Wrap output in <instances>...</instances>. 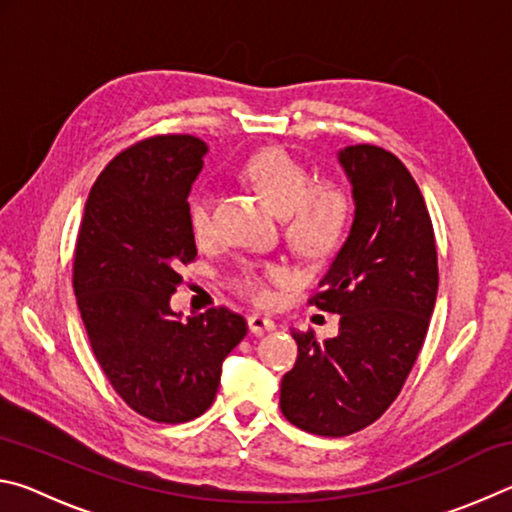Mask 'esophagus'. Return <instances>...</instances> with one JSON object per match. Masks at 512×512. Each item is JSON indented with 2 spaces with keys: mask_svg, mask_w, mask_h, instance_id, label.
Here are the masks:
<instances>
[{
  "mask_svg": "<svg viewBox=\"0 0 512 512\" xmlns=\"http://www.w3.org/2000/svg\"><path fill=\"white\" fill-rule=\"evenodd\" d=\"M248 329H250V332H253L255 336H262V334H266V332H273L275 323H273L271 318H266V316H262V314H253V316H248Z\"/></svg>",
  "mask_w": 512,
  "mask_h": 512,
  "instance_id": "1",
  "label": "esophagus"
}]
</instances>
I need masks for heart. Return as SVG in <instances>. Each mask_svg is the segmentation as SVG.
<instances>
[{
  "label": "heart",
  "mask_w": 512,
  "mask_h": 512,
  "mask_svg": "<svg viewBox=\"0 0 512 512\" xmlns=\"http://www.w3.org/2000/svg\"><path fill=\"white\" fill-rule=\"evenodd\" d=\"M244 178L253 185L264 201L282 214L289 244L307 257L327 255L339 246L350 223V196L336 183H316L305 164L280 149L255 153L244 164ZM210 189H196L189 196L187 219L196 239H205L212 230ZM282 266H264L262 271L248 268L244 291L255 302L271 300L268 284L287 280Z\"/></svg>",
  "instance_id": "b5f03b06"
}]
</instances>
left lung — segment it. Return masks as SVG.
Listing matches in <instances>:
<instances>
[{"label":"left lung","instance_id":"left-lung-1","mask_svg":"<svg viewBox=\"0 0 512 512\" xmlns=\"http://www.w3.org/2000/svg\"><path fill=\"white\" fill-rule=\"evenodd\" d=\"M352 187L348 239L309 302L339 314V334L291 336L298 359L282 379L280 409L316 436H350L375 422L413 368L438 293L433 225L409 169L379 146L339 151Z\"/></svg>","mask_w":512,"mask_h":512}]
</instances>
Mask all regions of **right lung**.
Masks as SVG:
<instances>
[{"instance_id": "add662e5", "label": "right lung", "mask_w": 512, "mask_h": 512, "mask_svg": "<svg viewBox=\"0 0 512 512\" xmlns=\"http://www.w3.org/2000/svg\"><path fill=\"white\" fill-rule=\"evenodd\" d=\"M207 144L160 135L121 151L94 183L76 239L74 293L94 357L133 411L187 422L210 409L248 332L228 309L183 318L169 300L194 262L187 196Z\"/></svg>"}]
</instances>
